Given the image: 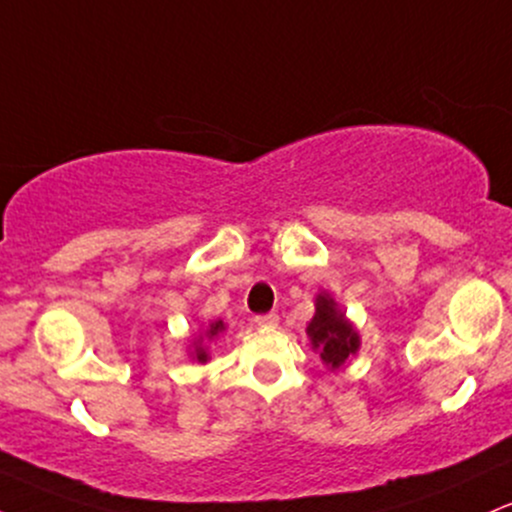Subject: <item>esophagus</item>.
Here are the masks:
<instances>
[{
    "instance_id": "1",
    "label": "esophagus",
    "mask_w": 512,
    "mask_h": 512,
    "mask_svg": "<svg viewBox=\"0 0 512 512\" xmlns=\"http://www.w3.org/2000/svg\"><path fill=\"white\" fill-rule=\"evenodd\" d=\"M257 325L262 327V330H274L276 325H279V315L276 313H267V315H257L255 317Z\"/></svg>"
}]
</instances>
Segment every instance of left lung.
Listing matches in <instances>:
<instances>
[{
  "label": "left lung",
  "instance_id": "1",
  "mask_svg": "<svg viewBox=\"0 0 512 512\" xmlns=\"http://www.w3.org/2000/svg\"><path fill=\"white\" fill-rule=\"evenodd\" d=\"M310 346L330 370H339L361 349V334L327 291L315 296V315L305 327Z\"/></svg>",
  "mask_w": 512,
  "mask_h": 512
}]
</instances>
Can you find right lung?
Returning <instances> with one entry per match:
<instances>
[{
    "mask_svg": "<svg viewBox=\"0 0 512 512\" xmlns=\"http://www.w3.org/2000/svg\"><path fill=\"white\" fill-rule=\"evenodd\" d=\"M226 332V325H223V320H216V322H209L207 327H199V334L190 339V346H187V356H190V361H197V363H207L209 361V344L214 342L219 334Z\"/></svg>",
    "mask_w": 512,
    "mask_h": 512,
    "instance_id": "right-lung-1",
    "label": "right lung"
}]
</instances>
